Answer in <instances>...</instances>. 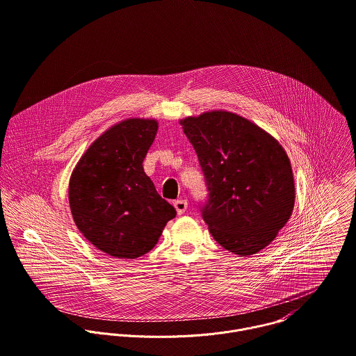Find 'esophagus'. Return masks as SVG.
<instances>
[{"label": "esophagus", "instance_id": "esophagus-1", "mask_svg": "<svg viewBox=\"0 0 356 356\" xmlns=\"http://www.w3.org/2000/svg\"><path fill=\"white\" fill-rule=\"evenodd\" d=\"M174 207H175L178 216H182L186 211V209H188V200H184V199L175 200L174 202Z\"/></svg>", "mask_w": 356, "mask_h": 356}]
</instances>
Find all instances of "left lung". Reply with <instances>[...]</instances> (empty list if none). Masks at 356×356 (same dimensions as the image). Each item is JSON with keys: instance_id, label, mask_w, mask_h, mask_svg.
<instances>
[{"instance_id": "obj_1", "label": "left lung", "mask_w": 356, "mask_h": 356, "mask_svg": "<svg viewBox=\"0 0 356 356\" xmlns=\"http://www.w3.org/2000/svg\"><path fill=\"white\" fill-rule=\"evenodd\" d=\"M179 122L204 174L209 196L200 211L211 235L241 257L261 251L294 207V178L284 149L235 113L213 111Z\"/></svg>"}]
</instances>
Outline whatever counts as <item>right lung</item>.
Returning <instances> with one entry per match:
<instances>
[{"mask_svg":"<svg viewBox=\"0 0 356 356\" xmlns=\"http://www.w3.org/2000/svg\"><path fill=\"white\" fill-rule=\"evenodd\" d=\"M157 121L128 119L105 131L83 154L69 182V203L79 231L115 258L150 251L175 209L143 171Z\"/></svg>","mask_w":356,"mask_h":356,"instance_id":"obj_1","label":"right lung"}]
</instances>
